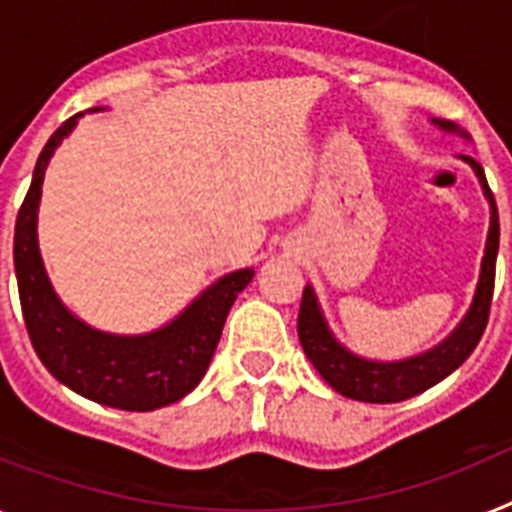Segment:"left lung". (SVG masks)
<instances>
[{"label": "left lung", "instance_id": "1", "mask_svg": "<svg viewBox=\"0 0 512 512\" xmlns=\"http://www.w3.org/2000/svg\"><path fill=\"white\" fill-rule=\"evenodd\" d=\"M442 124L445 130H455L453 124ZM466 158L474 166L476 176L482 179L484 195L492 203V221H489V236L487 249H484L482 260V278L476 286L474 304L468 309V315L455 328L453 336L448 341H442L437 349L419 354L414 359L395 364H377L359 359L351 351H346L336 338L330 336L328 325L322 320L320 307L315 302L312 289H304L302 304H299V341H302L304 354L309 356V362L315 364V369L325 377L330 388L338 390L346 398L364 403H398L406 401L411 395L424 393L427 388L437 385L440 380L455 372L466 362L471 351L476 349V343L482 341L484 328L489 320V307H492V294H495V265H497V247H500V218H497L495 195L489 190L484 169L474 158Z\"/></svg>", "mask_w": 512, "mask_h": 512}]
</instances>
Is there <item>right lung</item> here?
<instances>
[{"mask_svg": "<svg viewBox=\"0 0 512 512\" xmlns=\"http://www.w3.org/2000/svg\"><path fill=\"white\" fill-rule=\"evenodd\" d=\"M75 122L77 117H70L49 137L33 169L28 195L17 210L15 273L25 328L44 367L75 393L124 411L161 409L184 398L203 380L231 304L255 270L223 276L174 322L148 336H109L72 317L51 291L38 255L36 210L46 163Z\"/></svg>", "mask_w": 512, "mask_h": 512, "instance_id": "1", "label": "right lung"}]
</instances>
